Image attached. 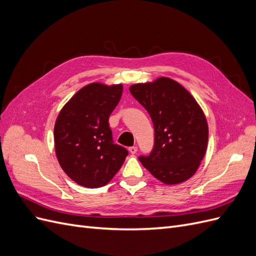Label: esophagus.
Returning <instances> with one entry per match:
<instances>
[{
	"mask_svg": "<svg viewBox=\"0 0 256 256\" xmlns=\"http://www.w3.org/2000/svg\"><path fill=\"white\" fill-rule=\"evenodd\" d=\"M129 152H130V154H136L138 152V147L136 146L129 147Z\"/></svg>",
	"mask_w": 256,
	"mask_h": 256,
	"instance_id": "34e87169",
	"label": "esophagus"
}]
</instances>
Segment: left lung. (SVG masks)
<instances>
[{
  "label": "left lung",
  "instance_id": "obj_1",
  "mask_svg": "<svg viewBox=\"0 0 256 256\" xmlns=\"http://www.w3.org/2000/svg\"><path fill=\"white\" fill-rule=\"evenodd\" d=\"M129 90L150 115L154 130L152 150L138 160L162 182L187 180L207 148L208 126L202 109L187 90L168 78L134 84Z\"/></svg>",
  "mask_w": 256,
  "mask_h": 256
}]
</instances>
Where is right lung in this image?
I'll return each instance as SVG.
<instances>
[{"instance_id":"add662e5","label":"right lung","mask_w":256,"mask_h":256,"mask_svg":"<svg viewBox=\"0 0 256 256\" xmlns=\"http://www.w3.org/2000/svg\"><path fill=\"white\" fill-rule=\"evenodd\" d=\"M122 85L92 83L81 88L60 112L54 126L56 157L64 172L83 187L109 182L128 156L113 141L109 116L118 104Z\"/></svg>"}]
</instances>
